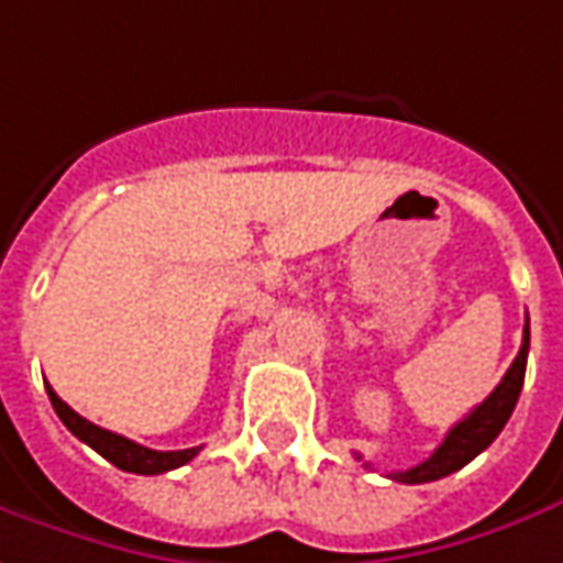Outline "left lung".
I'll return each mask as SVG.
<instances>
[{"instance_id":"8db88e82","label":"left lung","mask_w":563,"mask_h":563,"mask_svg":"<svg viewBox=\"0 0 563 563\" xmlns=\"http://www.w3.org/2000/svg\"><path fill=\"white\" fill-rule=\"evenodd\" d=\"M527 351H530V320L523 327V342L521 351L515 363L508 366V373L503 376V382L493 388V394L477 404L462 422L446 431L443 443L419 465H412L407 472H391L388 477L400 481V484H428V481H441L446 474L459 472L462 465H468L477 453H484L496 438L499 431L506 428L508 416L515 410L518 397H521L523 388V373H527ZM361 459V456H357Z\"/></svg>"}]
</instances>
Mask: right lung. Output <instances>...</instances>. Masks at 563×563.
<instances>
[{
  "label": "right lung",
  "mask_w": 563,
  "mask_h": 563,
  "mask_svg": "<svg viewBox=\"0 0 563 563\" xmlns=\"http://www.w3.org/2000/svg\"><path fill=\"white\" fill-rule=\"evenodd\" d=\"M45 391H48V400H52V407H55L57 419L70 428L79 441L89 443L95 453H101L107 462H113V465L122 468V472L163 474V472H172V468H181L185 462H190V459L200 453V446H190V450H172V453L151 450V446H141V443L129 441V438H122V434H113V431H107V428L95 426V422H89V419H82L79 412H73L70 407L57 397L52 385H45Z\"/></svg>",
  "instance_id": "add662e5"
}]
</instances>
